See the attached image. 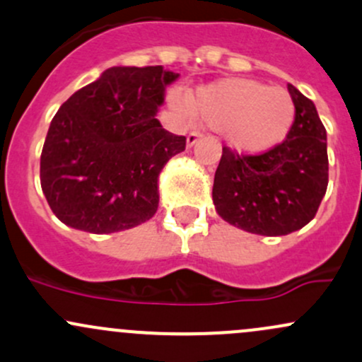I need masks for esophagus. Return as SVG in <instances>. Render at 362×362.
<instances>
[{"mask_svg":"<svg viewBox=\"0 0 362 362\" xmlns=\"http://www.w3.org/2000/svg\"><path fill=\"white\" fill-rule=\"evenodd\" d=\"M201 137H202L201 132H196V130H192V132H190L187 136V146H189V148H192V146L196 144V142L199 141Z\"/></svg>","mask_w":362,"mask_h":362,"instance_id":"obj_1","label":"esophagus"}]
</instances>
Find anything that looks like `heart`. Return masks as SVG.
<instances>
[{
	"label": "heart",
	"mask_w": 362,
	"mask_h": 362,
	"mask_svg": "<svg viewBox=\"0 0 362 362\" xmlns=\"http://www.w3.org/2000/svg\"><path fill=\"white\" fill-rule=\"evenodd\" d=\"M197 118L237 149L261 153L287 137L296 108L287 90L261 82L230 78L202 87L192 101Z\"/></svg>",
	"instance_id": "b5f03b06"
}]
</instances>
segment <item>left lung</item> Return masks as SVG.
<instances>
[{
  "mask_svg": "<svg viewBox=\"0 0 362 362\" xmlns=\"http://www.w3.org/2000/svg\"><path fill=\"white\" fill-rule=\"evenodd\" d=\"M296 117L287 139L261 154L223 148L213 202L230 225L257 235H287L316 216L328 187L327 130L311 99L287 86Z\"/></svg>",
  "mask_w": 362,
  "mask_h": 362,
  "instance_id": "1",
  "label": "left lung"
}]
</instances>
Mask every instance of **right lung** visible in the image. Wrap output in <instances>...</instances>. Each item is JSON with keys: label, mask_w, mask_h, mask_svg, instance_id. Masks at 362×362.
<instances>
[{"label": "right lung", "mask_w": 362, "mask_h": 362, "mask_svg": "<svg viewBox=\"0 0 362 362\" xmlns=\"http://www.w3.org/2000/svg\"><path fill=\"white\" fill-rule=\"evenodd\" d=\"M177 77L161 65L113 66L63 103L41 153V187L59 221L113 233L154 216L163 166L185 149L156 118Z\"/></svg>", "instance_id": "1"}]
</instances>
